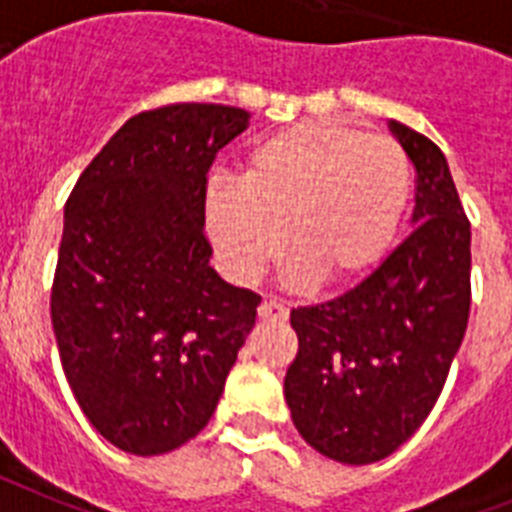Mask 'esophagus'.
I'll return each instance as SVG.
<instances>
[{"instance_id":"1","label":"esophagus","mask_w":512,"mask_h":512,"mask_svg":"<svg viewBox=\"0 0 512 512\" xmlns=\"http://www.w3.org/2000/svg\"><path fill=\"white\" fill-rule=\"evenodd\" d=\"M260 319H273V322H286L288 319V306L278 299H265L257 309Z\"/></svg>"}]
</instances>
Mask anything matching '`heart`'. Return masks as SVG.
Returning a JSON list of instances; mask_svg holds the SVG:
<instances>
[{
    "label": "heart",
    "instance_id": "obj_1",
    "mask_svg": "<svg viewBox=\"0 0 512 512\" xmlns=\"http://www.w3.org/2000/svg\"><path fill=\"white\" fill-rule=\"evenodd\" d=\"M410 162L389 136L304 121L257 141L239 185L206 193V229L226 273L257 281L283 252L299 278L342 288L379 268L410 203Z\"/></svg>",
    "mask_w": 512,
    "mask_h": 512
}]
</instances>
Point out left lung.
I'll return each mask as SVG.
<instances>
[{
  "mask_svg": "<svg viewBox=\"0 0 512 512\" xmlns=\"http://www.w3.org/2000/svg\"><path fill=\"white\" fill-rule=\"evenodd\" d=\"M415 164L412 234L350 291L291 311L299 353L286 371L291 420L342 464L397 451L441 397L471 304V229L443 151L391 121Z\"/></svg>",
  "mask_w": 512,
  "mask_h": 512,
  "instance_id": "1",
  "label": "left lung"
}]
</instances>
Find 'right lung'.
Returning a JSON list of instances; mask_svg holds the SVG:
<instances>
[{
	"instance_id": "1",
	"label": "right lung",
	"mask_w": 512,
	"mask_h": 512,
	"mask_svg": "<svg viewBox=\"0 0 512 512\" xmlns=\"http://www.w3.org/2000/svg\"><path fill=\"white\" fill-rule=\"evenodd\" d=\"M250 113L177 102L133 115L64 208L51 322L79 407L136 456L175 451L211 420L260 296L208 265L213 159Z\"/></svg>"
}]
</instances>
